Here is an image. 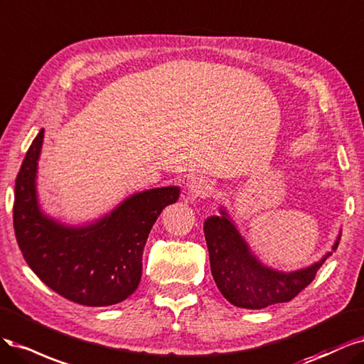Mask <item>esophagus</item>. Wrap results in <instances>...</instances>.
Returning <instances> with one entry per match:
<instances>
[{
    "mask_svg": "<svg viewBox=\"0 0 364 364\" xmlns=\"http://www.w3.org/2000/svg\"><path fill=\"white\" fill-rule=\"evenodd\" d=\"M212 191V186L204 178H193L187 183V192L192 198H204Z\"/></svg>",
    "mask_w": 364,
    "mask_h": 364,
    "instance_id": "34e87169",
    "label": "esophagus"
}]
</instances>
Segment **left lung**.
Instances as JSON below:
<instances>
[{
  "mask_svg": "<svg viewBox=\"0 0 364 364\" xmlns=\"http://www.w3.org/2000/svg\"><path fill=\"white\" fill-rule=\"evenodd\" d=\"M219 213V216H210L204 222L210 269L224 298L240 309L260 310L295 298L311 283L319 267L337 250L342 236L338 231L331 251L319 262L298 271L283 272L259 260L225 207H220Z\"/></svg>",
  "mask_w": 364,
  "mask_h": 364,
  "instance_id": "8db88e82",
  "label": "left lung"
}]
</instances>
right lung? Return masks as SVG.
I'll return each mask as SVG.
<instances>
[{
    "label": "right lung",
    "mask_w": 364,
    "mask_h": 364,
    "mask_svg": "<svg viewBox=\"0 0 364 364\" xmlns=\"http://www.w3.org/2000/svg\"><path fill=\"white\" fill-rule=\"evenodd\" d=\"M43 130L30 145L16 177L14 227L27 264L58 295L87 307L122 302L137 289L148 234L178 186L133 193L110 213L85 225H66L42 212L38 161Z\"/></svg>",
    "instance_id": "right-lung-1"
}]
</instances>
